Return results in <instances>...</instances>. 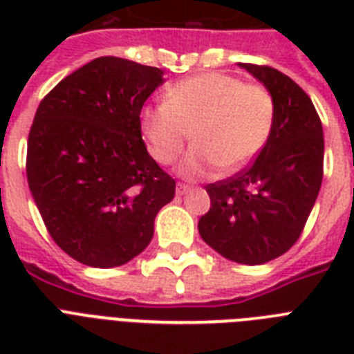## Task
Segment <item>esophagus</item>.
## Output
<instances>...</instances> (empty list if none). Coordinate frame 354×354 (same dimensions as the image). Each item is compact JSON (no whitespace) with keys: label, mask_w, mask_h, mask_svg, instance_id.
Returning <instances> with one entry per match:
<instances>
[{"label":"esophagus","mask_w":354,"mask_h":354,"mask_svg":"<svg viewBox=\"0 0 354 354\" xmlns=\"http://www.w3.org/2000/svg\"><path fill=\"white\" fill-rule=\"evenodd\" d=\"M189 191H191V187L185 185V183H178L176 185V194H180V196H182V194H187Z\"/></svg>","instance_id":"obj_1"}]
</instances>
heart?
<instances>
[{"mask_svg":"<svg viewBox=\"0 0 354 354\" xmlns=\"http://www.w3.org/2000/svg\"><path fill=\"white\" fill-rule=\"evenodd\" d=\"M274 122L275 101L264 86L216 71L178 82L165 102L145 106L139 115L150 156L161 165L176 160L191 136L194 147L178 165L187 180L218 167L239 171L268 143Z\"/></svg>","mask_w":354,"mask_h":354,"instance_id":"obj_1","label":"heart"}]
</instances>
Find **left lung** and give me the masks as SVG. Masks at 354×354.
<instances>
[{"mask_svg": "<svg viewBox=\"0 0 354 354\" xmlns=\"http://www.w3.org/2000/svg\"><path fill=\"white\" fill-rule=\"evenodd\" d=\"M239 68L274 97V130L252 165L205 187L211 207L198 232L222 257L253 266L288 252L301 235L324 178V128L290 77L268 66Z\"/></svg>", "mask_w": 354, "mask_h": 354, "instance_id": "left-lung-1", "label": "left lung"}]
</instances>
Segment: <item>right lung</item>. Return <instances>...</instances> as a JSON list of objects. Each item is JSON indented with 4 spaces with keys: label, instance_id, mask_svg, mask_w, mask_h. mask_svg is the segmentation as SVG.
I'll return each mask as SVG.
<instances>
[{
    "label": "right lung",
    "instance_id": "add662e5",
    "mask_svg": "<svg viewBox=\"0 0 354 354\" xmlns=\"http://www.w3.org/2000/svg\"><path fill=\"white\" fill-rule=\"evenodd\" d=\"M165 82L160 68L101 57L60 80L36 110L27 182L53 241L93 268L149 246L176 182L147 152L139 113Z\"/></svg>",
    "mask_w": 354,
    "mask_h": 354
}]
</instances>
